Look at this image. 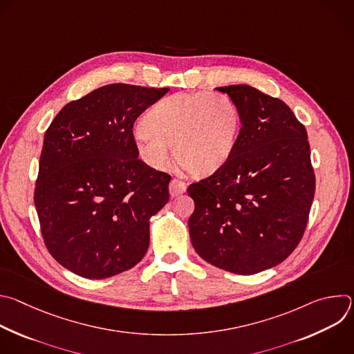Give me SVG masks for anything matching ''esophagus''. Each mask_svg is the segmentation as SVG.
<instances>
[{"instance_id": "obj_1", "label": "esophagus", "mask_w": 354, "mask_h": 354, "mask_svg": "<svg viewBox=\"0 0 354 354\" xmlns=\"http://www.w3.org/2000/svg\"><path fill=\"white\" fill-rule=\"evenodd\" d=\"M187 185L179 179H172L169 183V193L172 197H176L179 194H182L186 190Z\"/></svg>"}]
</instances>
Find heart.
I'll list each match as a JSON object with an SVG mask.
<instances>
[{
	"instance_id": "obj_1",
	"label": "heart",
	"mask_w": 354,
	"mask_h": 354,
	"mask_svg": "<svg viewBox=\"0 0 354 354\" xmlns=\"http://www.w3.org/2000/svg\"><path fill=\"white\" fill-rule=\"evenodd\" d=\"M134 131L138 157L151 168L169 164L171 145L180 167L203 176L223 167L235 148L241 116L224 93L182 92L164 97L148 111Z\"/></svg>"
}]
</instances>
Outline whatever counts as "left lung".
<instances>
[{
	"label": "left lung",
	"mask_w": 354,
	"mask_h": 354,
	"mask_svg": "<svg viewBox=\"0 0 354 354\" xmlns=\"http://www.w3.org/2000/svg\"><path fill=\"white\" fill-rule=\"evenodd\" d=\"M217 89L235 102L242 127L227 162L187 187L190 241L206 262L255 274L283 262L307 228L315 193L308 134L279 97L249 85Z\"/></svg>",
	"instance_id": "left-lung-1"
}]
</instances>
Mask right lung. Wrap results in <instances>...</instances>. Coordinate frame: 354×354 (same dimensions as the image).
Here are the masks:
<instances>
[{
    "instance_id": "right-lung-1",
    "label": "right lung",
    "mask_w": 354,
    "mask_h": 354,
    "mask_svg": "<svg viewBox=\"0 0 354 354\" xmlns=\"http://www.w3.org/2000/svg\"><path fill=\"white\" fill-rule=\"evenodd\" d=\"M168 91L100 86L46 130L33 194L40 232L50 255L81 277L119 274L145 255L171 175L138 160L133 126Z\"/></svg>"
}]
</instances>
